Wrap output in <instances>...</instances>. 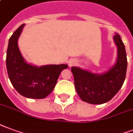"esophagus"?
<instances>
[{"instance_id":"1","label":"esophagus","mask_w":133,"mask_h":133,"mask_svg":"<svg viewBox=\"0 0 133 133\" xmlns=\"http://www.w3.org/2000/svg\"><path fill=\"white\" fill-rule=\"evenodd\" d=\"M75 63V62L74 61H72H72H70L69 63L68 64H69V66L71 67V66H72V65H73Z\"/></svg>"}]
</instances>
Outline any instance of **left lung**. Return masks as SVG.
Returning <instances> with one entry per match:
<instances>
[{
	"instance_id": "left-lung-1",
	"label": "left lung",
	"mask_w": 133,
	"mask_h": 133,
	"mask_svg": "<svg viewBox=\"0 0 133 133\" xmlns=\"http://www.w3.org/2000/svg\"><path fill=\"white\" fill-rule=\"evenodd\" d=\"M114 39L118 47V59L116 65L109 71L97 75L79 68H71L77 93L84 102L91 104L108 102L123 84L128 65L126 52L120 35L116 34Z\"/></svg>"
}]
</instances>
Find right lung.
I'll return each mask as SVG.
<instances>
[{"mask_svg": "<svg viewBox=\"0 0 133 133\" xmlns=\"http://www.w3.org/2000/svg\"><path fill=\"white\" fill-rule=\"evenodd\" d=\"M24 24H22L9 39L6 66L12 86L23 97L44 99L54 90L59 75L67 65L36 67L27 64L19 52L17 40Z\"/></svg>", "mask_w": 133, "mask_h": 133, "instance_id": "obj_1", "label": "right lung"}]
</instances>
